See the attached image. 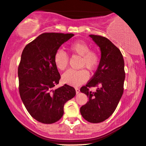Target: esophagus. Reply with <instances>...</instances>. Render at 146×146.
I'll return each instance as SVG.
<instances>
[{
  "instance_id": "esophagus-1",
  "label": "esophagus",
  "mask_w": 146,
  "mask_h": 146,
  "mask_svg": "<svg viewBox=\"0 0 146 146\" xmlns=\"http://www.w3.org/2000/svg\"><path fill=\"white\" fill-rule=\"evenodd\" d=\"M75 91H76V94H79V92H80V90H79V88H75Z\"/></svg>"
}]
</instances>
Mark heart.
<instances>
[{"mask_svg":"<svg viewBox=\"0 0 146 146\" xmlns=\"http://www.w3.org/2000/svg\"><path fill=\"white\" fill-rule=\"evenodd\" d=\"M69 50L73 54L81 56L80 64L82 67H86L90 70H94L98 65L100 56L96 52L90 50V46L82 40L76 41L71 44ZM54 64L60 71L67 68L69 58L64 52L58 50L54 56ZM89 79V73L85 69L68 70L62 76V80L64 84L69 86L77 87L81 86Z\"/></svg>","mask_w":146,"mask_h":146,"instance_id":"obj_1","label":"heart"}]
</instances>
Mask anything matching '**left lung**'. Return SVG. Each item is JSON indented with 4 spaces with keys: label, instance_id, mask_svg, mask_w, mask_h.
<instances>
[{
    "label": "left lung",
    "instance_id": "1",
    "mask_svg": "<svg viewBox=\"0 0 146 146\" xmlns=\"http://www.w3.org/2000/svg\"><path fill=\"white\" fill-rule=\"evenodd\" d=\"M90 37L100 49L101 58L91 80L80 89L89 98L88 102L80 108V112L88 122L98 123L112 115L122 97L125 62L120 50L109 40L97 35ZM91 86H98L97 91H90Z\"/></svg>",
    "mask_w": 146,
    "mask_h": 146
}]
</instances>
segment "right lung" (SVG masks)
<instances>
[{
    "label": "right lung",
    "mask_w": 146,
    "mask_h": 146,
    "mask_svg": "<svg viewBox=\"0 0 146 146\" xmlns=\"http://www.w3.org/2000/svg\"><path fill=\"white\" fill-rule=\"evenodd\" d=\"M73 36L44 33L22 52L18 67L20 96L30 115L42 123L52 124L61 119L64 104L76 94L74 88L67 84L53 90L60 79L54 54Z\"/></svg>",
    "instance_id": "add662e5"
}]
</instances>
